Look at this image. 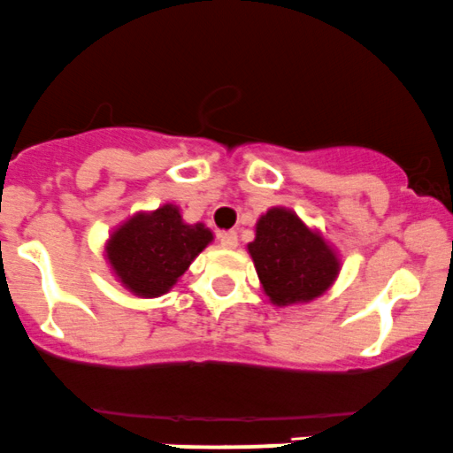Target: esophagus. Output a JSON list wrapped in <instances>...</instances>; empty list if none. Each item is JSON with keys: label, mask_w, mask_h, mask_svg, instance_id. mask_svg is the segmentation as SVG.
Segmentation results:
<instances>
[{"label": "esophagus", "mask_w": 453, "mask_h": 453, "mask_svg": "<svg viewBox=\"0 0 453 453\" xmlns=\"http://www.w3.org/2000/svg\"><path fill=\"white\" fill-rule=\"evenodd\" d=\"M220 246L222 248H235L237 246V233L235 231L220 233Z\"/></svg>", "instance_id": "esophagus-1"}]
</instances>
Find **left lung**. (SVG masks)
<instances>
[{"mask_svg": "<svg viewBox=\"0 0 453 453\" xmlns=\"http://www.w3.org/2000/svg\"><path fill=\"white\" fill-rule=\"evenodd\" d=\"M248 252L264 291L279 306L318 298L339 274L337 255L287 209L274 207L261 216Z\"/></svg>", "mask_w": 453, "mask_h": 453, "instance_id": "obj_1", "label": "left lung"}]
</instances>
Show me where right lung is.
Returning <instances> with one entry per match:
<instances>
[{
	"label": "right lung",
	"instance_id": "add662e5",
	"mask_svg": "<svg viewBox=\"0 0 453 453\" xmlns=\"http://www.w3.org/2000/svg\"><path fill=\"white\" fill-rule=\"evenodd\" d=\"M203 225H186L177 207L138 213L111 233L108 259L119 280L142 298H157L177 283L194 257L211 242Z\"/></svg>",
	"mask_w": 453,
	"mask_h": 453
}]
</instances>
